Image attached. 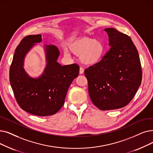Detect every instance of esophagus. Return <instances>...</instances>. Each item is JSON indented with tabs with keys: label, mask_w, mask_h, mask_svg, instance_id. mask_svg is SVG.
Listing matches in <instances>:
<instances>
[{
	"label": "esophagus",
	"mask_w": 153,
	"mask_h": 153,
	"mask_svg": "<svg viewBox=\"0 0 153 153\" xmlns=\"http://www.w3.org/2000/svg\"><path fill=\"white\" fill-rule=\"evenodd\" d=\"M84 72V69L82 68H80L79 69V73H80V74H82Z\"/></svg>",
	"instance_id": "obj_1"
}]
</instances>
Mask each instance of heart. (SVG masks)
Masks as SVG:
<instances>
[{"instance_id":"heart-1","label":"heart","mask_w":153,"mask_h":153,"mask_svg":"<svg viewBox=\"0 0 153 153\" xmlns=\"http://www.w3.org/2000/svg\"><path fill=\"white\" fill-rule=\"evenodd\" d=\"M68 47L71 52L79 55L80 61L85 65H95L101 61L105 54V45L100 39L88 37H80L69 41ZM64 55L69 57L70 52L64 50Z\"/></svg>"}]
</instances>
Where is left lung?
<instances>
[{"mask_svg": "<svg viewBox=\"0 0 153 153\" xmlns=\"http://www.w3.org/2000/svg\"><path fill=\"white\" fill-rule=\"evenodd\" d=\"M110 49L101 61L84 71L93 102L102 111L124 107L141 85L142 71L137 51L128 36L114 28L104 30Z\"/></svg>", "mask_w": 153, "mask_h": 153, "instance_id": "1", "label": "left lung"}]
</instances>
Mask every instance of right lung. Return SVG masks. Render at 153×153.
Returning <instances> with one entry per match:
<instances>
[{
    "mask_svg": "<svg viewBox=\"0 0 153 153\" xmlns=\"http://www.w3.org/2000/svg\"><path fill=\"white\" fill-rule=\"evenodd\" d=\"M41 42V34L27 36L22 40L13 57L9 79L20 107L33 115L48 116L56 114L62 107L71 84L79 75V67L76 64L61 65L57 62L60 55L57 48L45 45V68L39 77L30 76L24 68L25 58Z\"/></svg>",
    "mask_w": 153,
    "mask_h": 153,
    "instance_id": "add662e5",
    "label": "right lung"
}]
</instances>
